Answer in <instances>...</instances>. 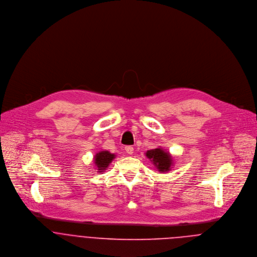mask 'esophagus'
<instances>
[{
    "instance_id": "obj_1",
    "label": "esophagus",
    "mask_w": 257,
    "mask_h": 257,
    "mask_svg": "<svg viewBox=\"0 0 257 257\" xmlns=\"http://www.w3.org/2000/svg\"><path fill=\"white\" fill-rule=\"evenodd\" d=\"M124 150H125V152H126L127 154H130V155H132V154L134 153V147H131V146H128V147H125Z\"/></svg>"
}]
</instances>
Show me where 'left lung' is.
Listing matches in <instances>:
<instances>
[{
    "instance_id": "1",
    "label": "left lung",
    "mask_w": 257,
    "mask_h": 257,
    "mask_svg": "<svg viewBox=\"0 0 257 257\" xmlns=\"http://www.w3.org/2000/svg\"><path fill=\"white\" fill-rule=\"evenodd\" d=\"M147 157L154 164L155 168L161 172H168L173 165V159L169 152L164 151L162 148H155L147 150Z\"/></svg>"
}]
</instances>
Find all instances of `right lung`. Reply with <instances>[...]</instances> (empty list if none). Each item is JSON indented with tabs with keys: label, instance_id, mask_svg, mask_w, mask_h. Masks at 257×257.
<instances>
[{
	"label": "right lung",
	"instance_id": "obj_1",
	"mask_svg": "<svg viewBox=\"0 0 257 257\" xmlns=\"http://www.w3.org/2000/svg\"><path fill=\"white\" fill-rule=\"evenodd\" d=\"M115 155L113 153H110L107 150L100 151L95 155L94 162L97 166V169L99 170L98 172H104L108 166L110 165V162L113 160Z\"/></svg>",
	"mask_w": 257,
	"mask_h": 257
}]
</instances>
